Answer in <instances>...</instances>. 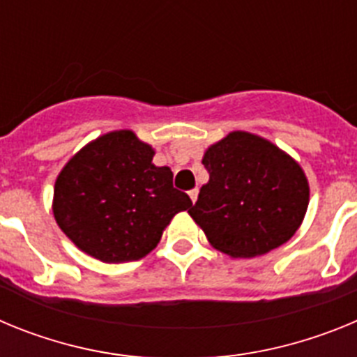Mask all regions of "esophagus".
I'll use <instances>...</instances> for the list:
<instances>
[{
  "instance_id": "obj_1",
  "label": "esophagus",
  "mask_w": 357,
  "mask_h": 357,
  "mask_svg": "<svg viewBox=\"0 0 357 357\" xmlns=\"http://www.w3.org/2000/svg\"><path fill=\"white\" fill-rule=\"evenodd\" d=\"M189 198H191V202H197L198 200V189H193V191H189Z\"/></svg>"
}]
</instances>
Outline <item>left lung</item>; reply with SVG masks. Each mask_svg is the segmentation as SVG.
Returning <instances> with one entry per match:
<instances>
[{"mask_svg":"<svg viewBox=\"0 0 357 357\" xmlns=\"http://www.w3.org/2000/svg\"><path fill=\"white\" fill-rule=\"evenodd\" d=\"M202 185L189 216L211 247L234 259H250L284 245L302 225L309 206L304 169L272 141L234 130L211 144Z\"/></svg>","mask_w":357,"mask_h":357,"instance_id":"1","label":"left lung"}]
</instances>
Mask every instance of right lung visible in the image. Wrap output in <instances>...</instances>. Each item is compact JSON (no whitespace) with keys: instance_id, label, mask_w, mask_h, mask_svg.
I'll return each instance as SVG.
<instances>
[{"instance_id":"1","label":"right lung","mask_w":357,"mask_h":357,"mask_svg":"<svg viewBox=\"0 0 357 357\" xmlns=\"http://www.w3.org/2000/svg\"><path fill=\"white\" fill-rule=\"evenodd\" d=\"M132 130L100 135L78 150L53 188L56 225L84 254L103 263L143 259L175 214L193 206L173 188L168 166Z\"/></svg>"}]
</instances>
